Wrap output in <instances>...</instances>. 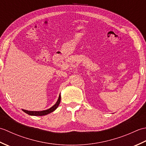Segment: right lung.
<instances>
[{
  "instance_id": "1",
  "label": "right lung",
  "mask_w": 146,
  "mask_h": 146,
  "mask_svg": "<svg viewBox=\"0 0 146 146\" xmlns=\"http://www.w3.org/2000/svg\"><path fill=\"white\" fill-rule=\"evenodd\" d=\"M60 102H61V95H60L58 100L56 102V103L53 105V106L51 107V108H49V109L45 110H42V111H29V110H24V109H23V110L27 114L29 115H33V116L46 115L50 113L56 109L59 106V105H60Z\"/></svg>"
}]
</instances>
